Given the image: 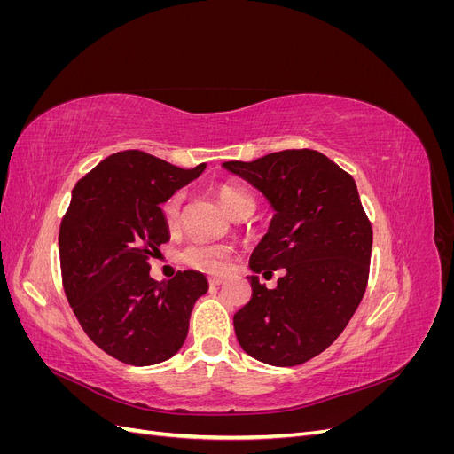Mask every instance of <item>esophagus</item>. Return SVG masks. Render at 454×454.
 Listing matches in <instances>:
<instances>
[{
	"label": "esophagus",
	"mask_w": 454,
	"mask_h": 454,
	"mask_svg": "<svg viewBox=\"0 0 454 454\" xmlns=\"http://www.w3.org/2000/svg\"><path fill=\"white\" fill-rule=\"evenodd\" d=\"M223 280H225V277H210V278H208L210 286H219Z\"/></svg>",
	"instance_id": "esophagus-1"
}]
</instances>
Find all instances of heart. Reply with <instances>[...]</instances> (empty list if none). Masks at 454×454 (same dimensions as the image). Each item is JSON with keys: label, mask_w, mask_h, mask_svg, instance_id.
<instances>
[{"label": "heart", "mask_w": 454, "mask_h": 454, "mask_svg": "<svg viewBox=\"0 0 454 454\" xmlns=\"http://www.w3.org/2000/svg\"><path fill=\"white\" fill-rule=\"evenodd\" d=\"M217 199L231 215H237L242 210L254 212V206H255V200L252 199V195L231 185L219 187ZM180 212H182V193L172 195L167 202L162 204V215L168 227L177 225V222H180ZM182 257L185 261V265L193 267L197 270L219 272L227 265L229 248L223 244H214V242H193L184 250Z\"/></svg>", "instance_id": "obj_1"}]
</instances>
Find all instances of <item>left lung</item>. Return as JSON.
<instances>
[{
  "label": "left lung",
  "instance_id": "8db88e82",
  "mask_svg": "<svg viewBox=\"0 0 454 454\" xmlns=\"http://www.w3.org/2000/svg\"><path fill=\"white\" fill-rule=\"evenodd\" d=\"M223 168L254 185L274 210L250 269H284L274 290L248 277L252 299L232 318L239 345L269 365L305 364L342 333L365 294L373 231L358 187L314 149L229 160Z\"/></svg>",
  "mask_w": 454,
  "mask_h": 454
}]
</instances>
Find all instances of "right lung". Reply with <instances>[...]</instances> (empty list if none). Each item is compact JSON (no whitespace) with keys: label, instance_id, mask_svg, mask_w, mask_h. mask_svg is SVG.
I'll use <instances>...</instances> for the list:
<instances>
[{"label":"right lung","instance_id":"add662e5","mask_svg":"<svg viewBox=\"0 0 454 454\" xmlns=\"http://www.w3.org/2000/svg\"><path fill=\"white\" fill-rule=\"evenodd\" d=\"M206 164L184 170L138 149L119 151L72 191L59 235L67 301L89 339L129 365H155L184 347L202 272L149 277V259L170 240L160 204Z\"/></svg>","mask_w":454,"mask_h":454}]
</instances>
